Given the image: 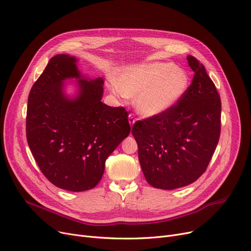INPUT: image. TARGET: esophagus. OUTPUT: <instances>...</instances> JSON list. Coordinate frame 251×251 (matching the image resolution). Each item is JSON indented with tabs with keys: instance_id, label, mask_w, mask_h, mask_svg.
I'll return each instance as SVG.
<instances>
[{
	"instance_id": "obj_1",
	"label": "esophagus",
	"mask_w": 251,
	"mask_h": 251,
	"mask_svg": "<svg viewBox=\"0 0 251 251\" xmlns=\"http://www.w3.org/2000/svg\"><path fill=\"white\" fill-rule=\"evenodd\" d=\"M128 119H129V124H130L131 128H132L133 125H134V123H135V119H134V117H133L132 115H129Z\"/></svg>"
}]
</instances>
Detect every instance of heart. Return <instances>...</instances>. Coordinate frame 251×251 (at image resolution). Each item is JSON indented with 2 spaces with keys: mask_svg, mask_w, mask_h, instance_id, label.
Returning a JSON list of instances; mask_svg holds the SVG:
<instances>
[{
  "mask_svg": "<svg viewBox=\"0 0 251 251\" xmlns=\"http://www.w3.org/2000/svg\"><path fill=\"white\" fill-rule=\"evenodd\" d=\"M188 72L173 63L153 62L127 66L115 75V86L126 98L134 99L138 114L151 118L165 114L185 96Z\"/></svg>",
  "mask_w": 251,
  "mask_h": 251,
  "instance_id": "1",
  "label": "heart"
}]
</instances>
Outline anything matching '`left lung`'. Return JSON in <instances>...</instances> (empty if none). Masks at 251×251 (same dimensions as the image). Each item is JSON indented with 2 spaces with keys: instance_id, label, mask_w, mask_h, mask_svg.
I'll use <instances>...</instances> for the list:
<instances>
[{
  "instance_id": "obj_1",
  "label": "left lung",
  "mask_w": 251,
  "mask_h": 251,
  "mask_svg": "<svg viewBox=\"0 0 251 251\" xmlns=\"http://www.w3.org/2000/svg\"><path fill=\"white\" fill-rule=\"evenodd\" d=\"M187 61L194 76L185 96L170 111L132 128L143 175L154 188L173 190L195 182L219 142L220 96L204 66L192 56Z\"/></svg>"
}]
</instances>
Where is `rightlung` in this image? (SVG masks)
<instances>
[{
  "label": "right lung",
  "mask_w": 251,
  "mask_h": 251,
  "mask_svg": "<svg viewBox=\"0 0 251 251\" xmlns=\"http://www.w3.org/2000/svg\"><path fill=\"white\" fill-rule=\"evenodd\" d=\"M77 63L65 54L50 60L30 90L26 115V137L42 173L73 192L98 185L107 157L130 133L125 109L101 101L103 79L82 74Z\"/></svg>",
  "instance_id": "add662e5"
}]
</instances>
